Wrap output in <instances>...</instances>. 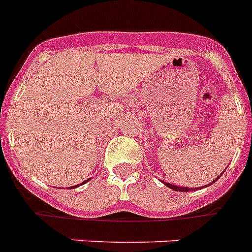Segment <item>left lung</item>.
<instances>
[{"label":"left lung","instance_id":"obj_1","mask_svg":"<svg viewBox=\"0 0 252 252\" xmlns=\"http://www.w3.org/2000/svg\"><path fill=\"white\" fill-rule=\"evenodd\" d=\"M222 175V173H221ZM220 175V176H221ZM220 176H219L218 179H220ZM216 179V180H218ZM216 180H215V181H212L211 184H214V183H216ZM161 183L164 184L165 186H168L169 189H172V190H176V191H191V190H195V189H193V188H185V186H184V188H181V186H176V185H172V184H168V183H164V181H161ZM211 184H210V185H211ZM208 185H206V186H203V188H207ZM198 190L199 189H202V188H197Z\"/></svg>","mask_w":252,"mask_h":252}]
</instances>
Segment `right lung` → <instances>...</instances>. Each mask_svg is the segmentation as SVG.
I'll list each match as a JSON object with an SVG mask.
<instances>
[{"mask_svg":"<svg viewBox=\"0 0 252 252\" xmlns=\"http://www.w3.org/2000/svg\"><path fill=\"white\" fill-rule=\"evenodd\" d=\"M89 180H91V179H88V180H85V181H83V183H81V184H80V185H84V184H85V183H88V181H89ZM72 188H73V189H75V188H79V185H75V186H71V188H69V189H72Z\"/></svg>","mask_w":252,"mask_h":252,"instance_id":"1","label":"right lung"}]
</instances>
